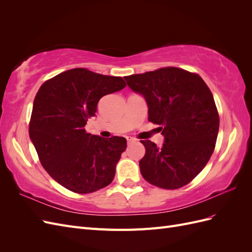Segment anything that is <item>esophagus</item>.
Segmentation results:
<instances>
[{
  "instance_id": "34e87169",
  "label": "esophagus",
  "mask_w": 252,
  "mask_h": 252,
  "mask_svg": "<svg viewBox=\"0 0 252 252\" xmlns=\"http://www.w3.org/2000/svg\"><path fill=\"white\" fill-rule=\"evenodd\" d=\"M127 142L130 144V143H132V142H134L135 141V139H133V138H131V136H127Z\"/></svg>"
}]
</instances>
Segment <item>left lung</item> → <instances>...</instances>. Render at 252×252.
<instances>
[{
    "label": "left lung",
    "mask_w": 252,
    "mask_h": 252,
    "mask_svg": "<svg viewBox=\"0 0 252 252\" xmlns=\"http://www.w3.org/2000/svg\"><path fill=\"white\" fill-rule=\"evenodd\" d=\"M148 106V121L161 127V147L141 141L143 178L164 189L185 186L208 163L215 150L220 118L210 89L195 73L166 67L124 78Z\"/></svg>",
    "instance_id": "left-lung-1"
}]
</instances>
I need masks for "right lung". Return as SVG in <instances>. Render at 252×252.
Instances as JSON below:
<instances>
[{
  "mask_svg": "<svg viewBox=\"0 0 252 252\" xmlns=\"http://www.w3.org/2000/svg\"><path fill=\"white\" fill-rule=\"evenodd\" d=\"M126 86L121 77L74 68L45 82L34 97L29 136L44 169L60 185L90 193L109 185L127 142L87 133L88 119L106 94Z\"/></svg>",
  "mask_w": 252,
  "mask_h": 252,
  "instance_id": "add662e5",
  "label": "right lung"
}]
</instances>
